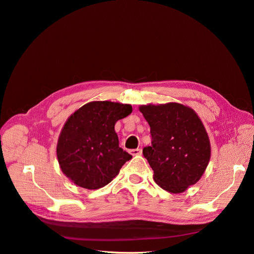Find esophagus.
I'll return each mask as SVG.
<instances>
[{
    "label": "esophagus",
    "mask_w": 254,
    "mask_h": 254,
    "mask_svg": "<svg viewBox=\"0 0 254 254\" xmlns=\"http://www.w3.org/2000/svg\"><path fill=\"white\" fill-rule=\"evenodd\" d=\"M130 153H131L132 156H141L142 155V149L141 148L132 149V150H130Z\"/></svg>",
    "instance_id": "34e87169"
}]
</instances>
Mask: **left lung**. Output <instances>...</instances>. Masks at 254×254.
Instances as JSON below:
<instances>
[{
	"mask_svg": "<svg viewBox=\"0 0 254 254\" xmlns=\"http://www.w3.org/2000/svg\"><path fill=\"white\" fill-rule=\"evenodd\" d=\"M148 122L151 146L143 148L153 180L170 193H182L199 181L209 164V135L197 113L178 103L139 107Z\"/></svg>",
	"mask_w": 254,
	"mask_h": 254,
	"instance_id": "1",
	"label": "left lung"
}]
</instances>
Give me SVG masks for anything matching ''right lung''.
Segmentation results:
<instances>
[{"mask_svg": "<svg viewBox=\"0 0 254 254\" xmlns=\"http://www.w3.org/2000/svg\"><path fill=\"white\" fill-rule=\"evenodd\" d=\"M131 112L132 107L127 104L91 102L67 119L56 151L61 171L76 186L101 189L132 158L119 146L114 130L115 123Z\"/></svg>", "mask_w": 254, "mask_h": 254, "instance_id": "add662e5", "label": "right lung"}]
</instances>
